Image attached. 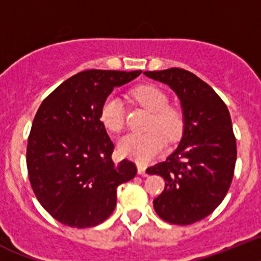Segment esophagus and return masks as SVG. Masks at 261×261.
Listing matches in <instances>:
<instances>
[{
  "label": "esophagus",
  "instance_id": "1",
  "mask_svg": "<svg viewBox=\"0 0 261 261\" xmlns=\"http://www.w3.org/2000/svg\"><path fill=\"white\" fill-rule=\"evenodd\" d=\"M147 167L144 164H138V173L139 174H146Z\"/></svg>",
  "mask_w": 261,
  "mask_h": 261
}]
</instances>
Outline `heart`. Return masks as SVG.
Returning a JSON list of instances; mask_svg holds the SVG:
<instances>
[{
  "instance_id": "heart-1",
  "label": "heart",
  "mask_w": 261,
  "mask_h": 261,
  "mask_svg": "<svg viewBox=\"0 0 261 261\" xmlns=\"http://www.w3.org/2000/svg\"><path fill=\"white\" fill-rule=\"evenodd\" d=\"M134 99L151 113L147 121L148 131L130 134L118 144L119 153L135 162L146 163L158 155L165 144L164 137L173 140L184 128V117L180 109L168 105V96L153 85H142L131 92ZM99 119L112 133H121L124 126V113L122 101L115 96H109L99 110Z\"/></svg>"
}]
</instances>
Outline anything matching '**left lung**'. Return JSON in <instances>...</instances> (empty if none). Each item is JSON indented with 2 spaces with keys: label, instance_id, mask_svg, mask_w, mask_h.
<instances>
[{
  "label": "left lung",
  "instance_id": "left-lung-1",
  "mask_svg": "<svg viewBox=\"0 0 261 261\" xmlns=\"http://www.w3.org/2000/svg\"><path fill=\"white\" fill-rule=\"evenodd\" d=\"M144 74L177 94L184 117L177 148L147 169L165 180L153 209L165 222L190 225L218 207L234 177L237 140L230 113L213 88L192 72L169 68Z\"/></svg>",
  "mask_w": 261,
  "mask_h": 261
}]
</instances>
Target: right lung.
I'll use <instances>...</instances> for the list:
<instances>
[{
  "mask_svg": "<svg viewBox=\"0 0 261 261\" xmlns=\"http://www.w3.org/2000/svg\"><path fill=\"white\" fill-rule=\"evenodd\" d=\"M140 73L80 72L38 109L27 142L29 178L40 205L63 225L85 228L102 223L114 212L118 185L135 177L133 162H113L114 144L99 110L115 87Z\"/></svg>",
  "mask_w": 261,
  "mask_h": 261,
  "instance_id": "add662e5",
  "label": "right lung"
}]
</instances>
